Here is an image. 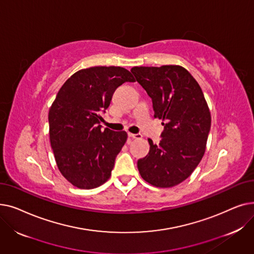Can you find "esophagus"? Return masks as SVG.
I'll return each instance as SVG.
<instances>
[{
  "label": "esophagus",
  "mask_w": 254,
  "mask_h": 254,
  "mask_svg": "<svg viewBox=\"0 0 254 254\" xmlns=\"http://www.w3.org/2000/svg\"><path fill=\"white\" fill-rule=\"evenodd\" d=\"M128 137L131 139H141L142 135L141 134H131V132H128Z\"/></svg>",
  "instance_id": "1"
}]
</instances>
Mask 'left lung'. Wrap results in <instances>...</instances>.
<instances>
[{
    "label": "left lung",
    "mask_w": 254,
    "mask_h": 254,
    "mask_svg": "<svg viewBox=\"0 0 254 254\" xmlns=\"http://www.w3.org/2000/svg\"><path fill=\"white\" fill-rule=\"evenodd\" d=\"M130 72L152 100L154 117L165 129L158 145L138 161L141 177L168 189L188 179L201 162L211 127V114L201 86L181 65L134 66Z\"/></svg>",
    "instance_id": "left-lung-1"
}]
</instances>
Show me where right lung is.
<instances>
[{
  "label": "right lung",
  "mask_w": 254,
  "mask_h": 254,
  "mask_svg": "<svg viewBox=\"0 0 254 254\" xmlns=\"http://www.w3.org/2000/svg\"><path fill=\"white\" fill-rule=\"evenodd\" d=\"M135 78L122 66H91L74 73L63 84L48 114L49 139L58 168L72 185L91 190L111 176L125 145V130H102L101 113L115 89Z\"/></svg>",
  "instance_id": "obj_1"
}]
</instances>
